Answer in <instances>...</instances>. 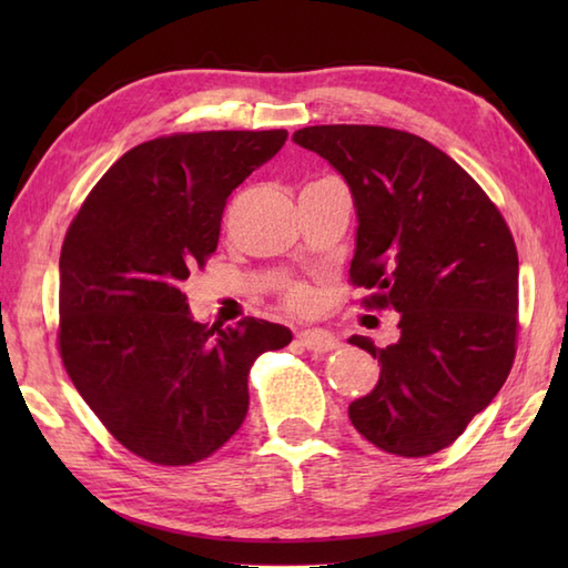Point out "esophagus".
<instances>
[{
	"mask_svg": "<svg viewBox=\"0 0 568 568\" xmlns=\"http://www.w3.org/2000/svg\"><path fill=\"white\" fill-rule=\"evenodd\" d=\"M297 339H300V344L310 348V352H315V354L332 352V348L339 346V339H336L334 334L324 332V329H305V332L297 334Z\"/></svg>",
	"mask_w": 568,
	"mask_h": 568,
	"instance_id": "obj_1",
	"label": "esophagus"
}]
</instances>
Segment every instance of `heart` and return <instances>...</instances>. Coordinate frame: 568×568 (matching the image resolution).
I'll return each instance as SVG.
<instances>
[{"mask_svg": "<svg viewBox=\"0 0 568 568\" xmlns=\"http://www.w3.org/2000/svg\"><path fill=\"white\" fill-rule=\"evenodd\" d=\"M285 303L295 312H310L312 307H315V293H312L305 285H293L291 291L285 293Z\"/></svg>", "mask_w": 568, "mask_h": 568, "instance_id": "1", "label": "heart"}]
</instances>
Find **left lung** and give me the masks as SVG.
Segmentation results:
<instances>
[{
    "label": "left lung",
    "instance_id": "left-lung-1",
    "mask_svg": "<svg viewBox=\"0 0 568 568\" xmlns=\"http://www.w3.org/2000/svg\"><path fill=\"white\" fill-rule=\"evenodd\" d=\"M352 190L356 251L352 283L366 307H393L400 339L378 348L381 364L348 419L397 456L449 446L490 405L513 368L517 339V248L496 204L462 165L407 131L329 124L293 134Z\"/></svg>",
    "mask_w": 568,
    "mask_h": 568
}]
</instances>
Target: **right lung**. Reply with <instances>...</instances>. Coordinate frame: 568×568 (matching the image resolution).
I'll use <instances>...</instances> for the list:
<instances>
[{"label": "right lung", "mask_w": 568, "mask_h": 568, "mask_svg": "<svg viewBox=\"0 0 568 568\" xmlns=\"http://www.w3.org/2000/svg\"><path fill=\"white\" fill-rule=\"evenodd\" d=\"M285 139V129L200 131L141 143L68 229L63 366L112 437L151 464H195L232 439L248 413L253 361L293 342L283 324L256 317L200 324L180 291L216 251L232 190Z\"/></svg>", "instance_id": "add662e5"}]
</instances>
